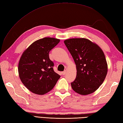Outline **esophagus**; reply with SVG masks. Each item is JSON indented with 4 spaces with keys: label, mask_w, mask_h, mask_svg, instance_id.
<instances>
[{
    "label": "esophagus",
    "mask_w": 123,
    "mask_h": 123,
    "mask_svg": "<svg viewBox=\"0 0 123 123\" xmlns=\"http://www.w3.org/2000/svg\"><path fill=\"white\" fill-rule=\"evenodd\" d=\"M62 75H65V74H66V70H65V71H62Z\"/></svg>",
    "instance_id": "esophagus-1"
}]
</instances>
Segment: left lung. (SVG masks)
Here are the masks:
<instances>
[{
	"label": "left lung",
	"mask_w": 123,
	"mask_h": 123,
	"mask_svg": "<svg viewBox=\"0 0 123 123\" xmlns=\"http://www.w3.org/2000/svg\"><path fill=\"white\" fill-rule=\"evenodd\" d=\"M76 65L77 76L71 83L76 92L88 95L102 84L107 72L104 54L98 45L84 38H70L64 41Z\"/></svg>",
	"instance_id": "1"
}]
</instances>
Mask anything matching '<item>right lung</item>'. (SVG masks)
Masks as SVG:
<instances>
[{
    "label": "right lung",
    "mask_w": 123,
    "mask_h": 123,
    "mask_svg": "<svg viewBox=\"0 0 123 123\" xmlns=\"http://www.w3.org/2000/svg\"><path fill=\"white\" fill-rule=\"evenodd\" d=\"M60 42L59 39L44 37L33 43L21 57L18 65L19 77L23 84L35 94L50 91L61 76L54 71V62L49 53Z\"/></svg>",
    "instance_id": "right-lung-1"
}]
</instances>
